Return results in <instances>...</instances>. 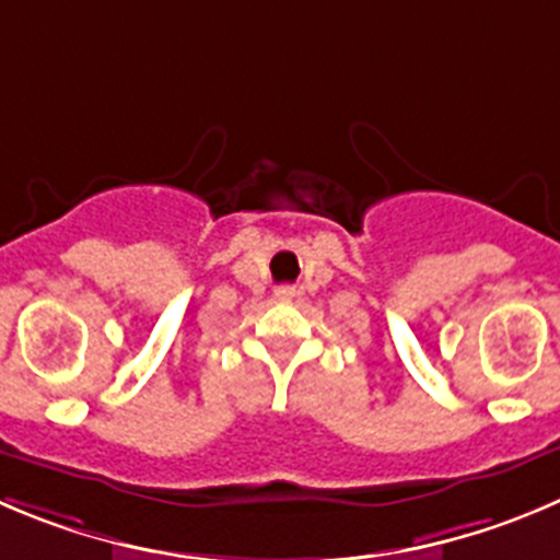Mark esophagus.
I'll return each instance as SVG.
<instances>
[{
  "mask_svg": "<svg viewBox=\"0 0 560 560\" xmlns=\"http://www.w3.org/2000/svg\"><path fill=\"white\" fill-rule=\"evenodd\" d=\"M294 294H296V291L291 289V285H280V289L275 291V300H280V302H289V300H294Z\"/></svg>",
  "mask_w": 560,
  "mask_h": 560,
  "instance_id": "34e87169",
  "label": "esophagus"
}]
</instances>
